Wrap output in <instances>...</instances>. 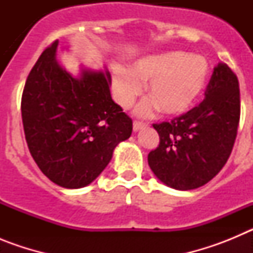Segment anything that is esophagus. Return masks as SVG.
I'll use <instances>...</instances> for the list:
<instances>
[{
    "label": "esophagus",
    "instance_id": "34e87169",
    "mask_svg": "<svg viewBox=\"0 0 253 253\" xmlns=\"http://www.w3.org/2000/svg\"><path fill=\"white\" fill-rule=\"evenodd\" d=\"M147 124H144V123H140V122H134L133 123V130L134 131H139L140 129L146 128Z\"/></svg>",
    "mask_w": 253,
    "mask_h": 253
}]
</instances>
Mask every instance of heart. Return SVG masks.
I'll use <instances>...</instances> for the list:
<instances>
[{
	"label": "heart",
	"instance_id": "b5f03b06",
	"mask_svg": "<svg viewBox=\"0 0 253 253\" xmlns=\"http://www.w3.org/2000/svg\"><path fill=\"white\" fill-rule=\"evenodd\" d=\"M209 64L200 54L169 50L134 60L130 68L115 66L111 86L116 102L129 109L142 95L143 84L151 97L138 105L135 114L148 116L161 110L163 115L180 116L198 102L207 87Z\"/></svg>",
	"mask_w": 253,
	"mask_h": 253
}]
</instances>
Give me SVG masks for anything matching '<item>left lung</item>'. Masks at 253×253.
<instances>
[{"mask_svg": "<svg viewBox=\"0 0 253 253\" xmlns=\"http://www.w3.org/2000/svg\"><path fill=\"white\" fill-rule=\"evenodd\" d=\"M240 114L238 78L227 64L218 63L198 106L153 125L160 135V146L148 154L154 176L182 191L209 182L231 156Z\"/></svg>", "mask_w": 253, "mask_h": 253, "instance_id": "obj_1", "label": "left lung"}]
</instances>
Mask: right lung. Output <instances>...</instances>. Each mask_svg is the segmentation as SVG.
Wrapping results in <instances>:
<instances>
[{
	"instance_id": "obj_1",
	"label": "right lung",
	"mask_w": 253,
	"mask_h": 253,
	"mask_svg": "<svg viewBox=\"0 0 253 253\" xmlns=\"http://www.w3.org/2000/svg\"><path fill=\"white\" fill-rule=\"evenodd\" d=\"M58 42L42 53L26 80L21 115L29 151L44 175L66 189L90 185L130 137L131 119L111 99L107 68L58 63Z\"/></svg>"
}]
</instances>
